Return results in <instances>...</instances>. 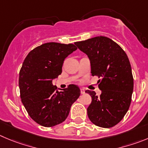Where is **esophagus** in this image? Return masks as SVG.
Here are the masks:
<instances>
[{
    "label": "esophagus",
    "instance_id": "1",
    "mask_svg": "<svg viewBox=\"0 0 148 148\" xmlns=\"http://www.w3.org/2000/svg\"><path fill=\"white\" fill-rule=\"evenodd\" d=\"M80 92H81V94H85V89H83V88H81Z\"/></svg>",
    "mask_w": 148,
    "mask_h": 148
}]
</instances>
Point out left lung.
I'll use <instances>...</instances> for the list:
<instances>
[{
  "instance_id": "1",
  "label": "left lung",
  "mask_w": 148,
  "mask_h": 148,
  "mask_svg": "<svg viewBox=\"0 0 148 148\" xmlns=\"http://www.w3.org/2000/svg\"><path fill=\"white\" fill-rule=\"evenodd\" d=\"M75 45L89 58L92 76H97L100 96L89 90L92 101L87 109L90 121L102 128L117 125L128 112L132 101L134 79L126 53L116 42L96 36Z\"/></svg>"
}]
</instances>
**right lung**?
<instances>
[{
    "mask_svg": "<svg viewBox=\"0 0 148 148\" xmlns=\"http://www.w3.org/2000/svg\"><path fill=\"white\" fill-rule=\"evenodd\" d=\"M77 49L73 44L45 43L30 51L24 60L19 76L22 103L30 118L42 126L63 123L80 96L76 85L60 91L52 85V79L62 73L65 58Z\"/></svg>",
    "mask_w": 148,
    "mask_h": 148,
    "instance_id": "obj_1",
    "label": "right lung"
}]
</instances>
